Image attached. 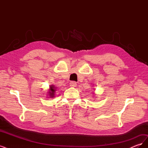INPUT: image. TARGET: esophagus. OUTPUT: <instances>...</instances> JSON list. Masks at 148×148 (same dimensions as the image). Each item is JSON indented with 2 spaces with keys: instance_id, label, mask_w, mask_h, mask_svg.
Listing matches in <instances>:
<instances>
[{
  "instance_id": "esophagus-1",
  "label": "esophagus",
  "mask_w": 148,
  "mask_h": 148,
  "mask_svg": "<svg viewBox=\"0 0 148 148\" xmlns=\"http://www.w3.org/2000/svg\"><path fill=\"white\" fill-rule=\"evenodd\" d=\"M70 84L71 86L76 87V86H77V82H71Z\"/></svg>"
}]
</instances>
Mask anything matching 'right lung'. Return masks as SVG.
<instances>
[{
	"instance_id": "add662e5",
	"label": "right lung",
	"mask_w": 148,
	"mask_h": 148,
	"mask_svg": "<svg viewBox=\"0 0 148 148\" xmlns=\"http://www.w3.org/2000/svg\"><path fill=\"white\" fill-rule=\"evenodd\" d=\"M55 87L53 86V85H51L50 86V89H49V95L50 96V97H53L54 96V93L56 91Z\"/></svg>"
}]
</instances>
